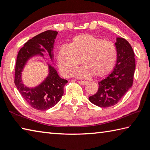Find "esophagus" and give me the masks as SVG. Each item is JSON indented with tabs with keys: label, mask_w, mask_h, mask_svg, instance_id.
Here are the masks:
<instances>
[{
	"label": "esophagus",
	"mask_w": 150,
	"mask_h": 150,
	"mask_svg": "<svg viewBox=\"0 0 150 150\" xmlns=\"http://www.w3.org/2000/svg\"><path fill=\"white\" fill-rule=\"evenodd\" d=\"M77 82L79 83V84L82 85H86L88 83L87 81H78Z\"/></svg>",
	"instance_id": "1"
}]
</instances>
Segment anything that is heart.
Segmentation results:
<instances>
[{"instance_id":"1","label":"heart","mask_w":150,"mask_h":150,"mask_svg":"<svg viewBox=\"0 0 150 150\" xmlns=\"http://www.w3.org/2000/svg\"><path fill=\"white\" fill-rule=\"evenodd\" d=\"M117 52L112 43L90 34L75 37L69 46L58 51V67L66 77L71 76L81 64L83 66L75 73L79 78H90L95 75L101 78L108 75L116 64Z\"/></svg>"}]
</instances>
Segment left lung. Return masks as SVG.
Listing matches in <instances>:
<instances>
[{
    "instance_id": "8db88e82",
    "label": "left lung",
    "mask_w": 150,
    "mask_h": 150,
    "mask_svg": "<svg viewBox=\"0 0 150 150\" xmlns=\"http://www.w3.org/2000/svg\"><path fill=\"white\" fill-rule=\"evenodd\" d=\"M115 44L117 52L115 69L107 77L98 82L97 93L88 97L91 103L99 107L115 105L133 83L136 61L132 47L122 38H117Z\"/></svg>"
}]
</instances>
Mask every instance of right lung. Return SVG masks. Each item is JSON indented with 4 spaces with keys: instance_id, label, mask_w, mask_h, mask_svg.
<instances>
[{
    "instance_id": "obj_1",
    "label": "right lung",
    "mask_w": 150,
    "mask_h": 150,
    "mask_svg": "<svg viewBox=\"0 0 150 150\" xmlns=\"http://www.w3.org/2000/svg\"><path fill=\"white\" fill-rule=\"evenodd\" d=\"M57 34L56 31L47 30L35 35L25 43L18 54L15 67V85L26 102L38 110H46L57 105L63 95V87L67 81L61 78L54 66L48 63L47 76L34 87L24 85L22 72L28 61L35 56L44 57V52L48 53L53 62V50Z\"/></svg>"
}]
</instances>
